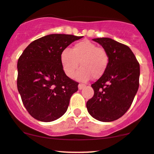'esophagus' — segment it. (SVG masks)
<instances>
[{
    "mask_svg": "<svg viewBox=\"0 0 154 154\" xmlns=\"http://www.w3.org/2000/svg\"><path fill=\"white\" fill-rule=\"evenodd\" d=\"M85 86H86V85L83 84V83H79V85H78L79 89H82L83 88H84Z\"/></svg>",
    "mask_w": 154,
    "mask_h": 154,
    "instance_id": "obj_1",
    "label": "esophagus"
}]
</instances>
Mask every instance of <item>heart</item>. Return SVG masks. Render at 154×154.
<instances>
[{"label": "heart", "mask_w": 154, "mask_h": 154, "mask_svg": "<svg viewBox=\"0 0 154 154\" xmlns=\"http://www.w3.org/2000/svg\"><path fill=\"white\" fill-rule=\"evenodd\" d=\"M109 60L105 49L89 41L77 43L71 50L65 49L60 54L61 64L68 77H74L80 62L81 68L77 77L80 80H86L91 77L93 79L101 77L108 67Z\"/></svg>", "instance_id": "b5f03b06"}]
</instances>
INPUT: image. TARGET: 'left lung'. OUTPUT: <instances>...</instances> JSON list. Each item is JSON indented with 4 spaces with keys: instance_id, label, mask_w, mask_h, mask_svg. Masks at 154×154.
<instances>
[{
    "instance_id": "obj_1",
    "label": "left lung",
    "mask_w": 154,
    "mask_h": 154,
    "mask_svg": "<svg viewBox=\"0 0 154 154\" xmlns=\"http://www.w3.org/2000/svg\"><path fill=\"white\" fill-rule=\"evenodd\" d=\"M109 54L105 73L91 86L94 95L86 102L89 114L102 122L120 118L129 110L139 86L140 65L128 46L110 38H95Z\"/></svg>"
}]
</instances>
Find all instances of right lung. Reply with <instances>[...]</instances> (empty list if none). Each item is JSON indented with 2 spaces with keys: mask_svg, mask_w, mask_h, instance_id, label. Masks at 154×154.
Listing matches in <instances>:
<instances>
[{
  "mask_svg": "<svg viewBox=\"0 0 154 154\" xmlns=\"http://www.w3.org/2000/svg\"><path fill=\"white\" fill-rule=\"evenodd\" d=\"M82 37L53 34L29 44L17 63V88L29 114L42 122H51L66 112L79 83L65 74L60 54Z\"/></svg>",
  "mask_w": 154,
  "mask_h": 154,
  "instance_id": "1",
  "label": "right lung"
}]
</instances>
